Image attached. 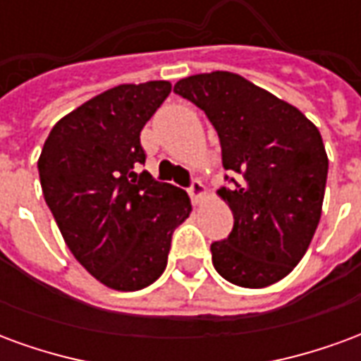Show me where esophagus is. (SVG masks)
<instances>
[{
	"mask_svg": "<svg viewBox=\"0 0 361 361\" xmlns=\"http://www.w3.org/2000/svg\"><path fill=\"white\" fill-rule=\"evenodd\" d=\"M189 195H191V199H193V203H199V201L204 197L203 183H201L199 180L193 181V183H191V188H189Z\"/></svg>",
	"mask_w": 361,
	"mask_h": 361,
	"instance_id": "obj_1",
	"label": "esophagus"
}]
</instances>
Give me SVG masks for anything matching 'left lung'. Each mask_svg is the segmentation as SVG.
<instances>
[{"label":"left lung","instance_id":"obj_1","mask_svg":"<svg viewBox=\"0 0 361 361\" xmlns=\"http://www.w3.org/2000/svg\"><path fill=\"white\" fill-rule=\"evenodd\" d=\"M173 92L207 114L222 166L240 173L216 191L234 228L211 245L212 265L235 286H271L302 261L321 219L329 158L319 129L295 106L230 71L191 75Z\"/></svg>","mask_w":361,"mask_h":361}]
</instances>
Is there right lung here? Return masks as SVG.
Instances as JSON below:
<instances>
[{
	"instance_id": "right-lung-1",
	"label": "right lung",
	"mask_w": 361,
	"mask_h": 361,
	"mask_svg": "<svg viewBox=\"0 0 361 361\" xmlns=\"http://www.w3.org/2000/svg\"><path fill=\"white\" fill-rule=\"evenodd\" d=\"M172 85H119L51 127L38 158L46 203L67 247L104 286L135 292L164 272L176 228L191 201L145 164L141 129Z\"/></svg>"
}]
</instances>
